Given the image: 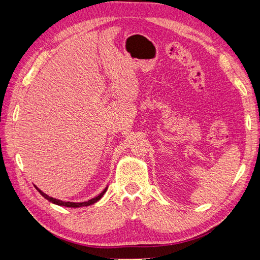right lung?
Masks as SVG:
<instances>
[{"instance_id":"right-lung-1","label":"right lung","mask_w":260,"mask_h":260,"mask_svg":"<svg viewBox=\"0 0 260 260\" xmlns=\"http://www.w3.org/2000/svg\"><path fill=\"white\" fill-rule=\"evenodd\" d=\"M36 189H37L39 192H40V194H41L43 198H45V199H47L48 201H50V202H52V203H54V204H58V206L68 207V208H80V207L90 206V204H93L95 202H97L98 200H101V198L105 194V192L107 191V187H106V189H104V191L101 193V194H98L97 197L92 198V199H90V200L85 201V202H69V201L64 202V201H61V200H58V199H54V198H51V197L47 196L46 193H43L41 190H39L37 186H36Z\"/></svg>"}]
</instances>
